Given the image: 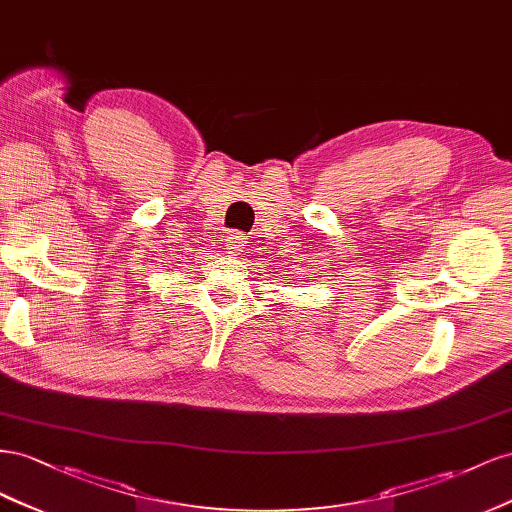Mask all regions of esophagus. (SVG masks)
Wrapping results in <instances>:
<instances>
[{
    "label": "esophagus",
    "instance_id": "esophagus-1",
    "mask_svg": "<svg viewBox=\"0 0 512 512\" xmlns=\"http://www.w3.org/2000/svg\"><path fill=\"white\" fill-rule=\"evenodd\" d=\"M244 236L240 231H231L229 236H227V240H225V246H227V251L229 253H238V251H242V246H244Z\"/></svg>",
    "mask_w": 512,
    "mask_h": 512
}]
</instances>
